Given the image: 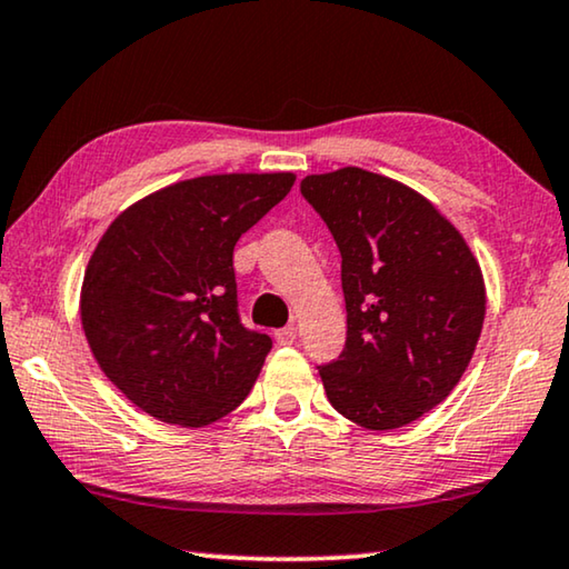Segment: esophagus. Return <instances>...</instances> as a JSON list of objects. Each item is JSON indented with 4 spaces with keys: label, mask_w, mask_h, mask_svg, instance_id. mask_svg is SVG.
<instances>
[{
    "label": "esophagus",
    "mask_w": 569,
    "mask_h": 569,
    "mask_svg": "<svg viewBox=\"0 0 569 569\" xmlns=\"http://www.w3.org/2000/svg\"><path fill=\"white\" fill-rule=\"evenodd\" d=\"M276 341L281 347H291L293 341H296V329L293 327H283V329H278L276 331Z\"/></svg>",
    "instance_id": "esophagus-1"
}]
</instances>
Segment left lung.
Returning a JSON list of instances; mask_svg holds the SVG:
<instances>
[{
  "instance_id": "left-lung-1",
  "label": "left lung",
  "mask_w": 569,
  "mask_h": 569,
  "mask_svg": "<svg viewBox=\"0 0 569 569\" xmlns=\"http://www.w3.org/2000/svg\"><path fill=\"white\" fill-rule=\"evenodd\" d=\"M301 194L341 252L347 345L319 367L333 410L395 430L443 402L481 337L486 288L461 232L426 197L375 171L311 174Z\"/></svg>"
}]
</instances>
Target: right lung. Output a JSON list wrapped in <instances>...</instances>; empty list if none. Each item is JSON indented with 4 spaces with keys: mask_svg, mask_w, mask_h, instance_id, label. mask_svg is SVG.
<instances>
[{
    "mask_svg": "<svg viewBox=\"0 0 569 569\" xmlns=\"http://www.w3.org/2000/svg\"><path fill=\"white\" fill-rule=\"evenodd\" d=\"M293 182L291 171L194 177L108 224L80 319L108 380L151 418L202 428L248 398L273 341L242 327L232 250Z\"/></svg>",
    "mask_w": 569,
    "mask_h": 569,
    "instance_id": "1",
    "label": "right lung"
}]
</instances>
